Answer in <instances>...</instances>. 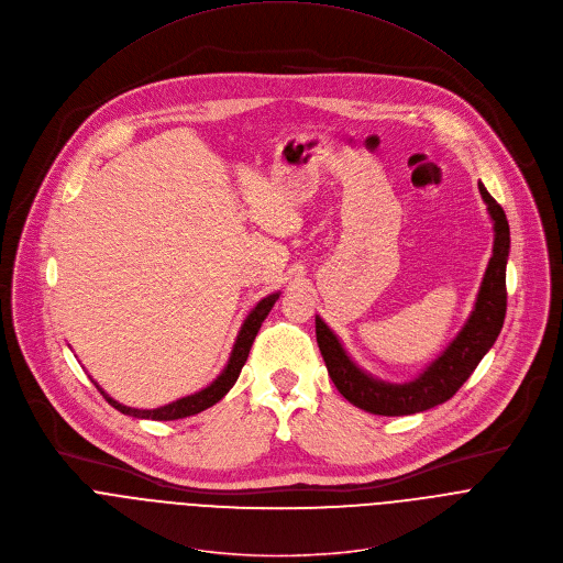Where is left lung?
<instances>
[{
  "label": "left lung",
  "mask_w": 563,
  "mask_h": 563,
  "mask_svg": "<svg viewBox=\"0 0 563 563\" xmlns=\"http://www.w3.org/2000/svg\"><path fill=\"white\" fill-rule=\"evenodd\" d=\"M479 195L493 221V256L488 261L475 307L453 342L411 383L394 385L373 378L344 351L338 335L316 316V340L335 389L357 409L373 416H411L451 400L471 378L475 366L495 344L506 316V261L510 230L501 206L479 183Z\"/></svg>",
  "instance_id": "obj_1"
}]
</instances>
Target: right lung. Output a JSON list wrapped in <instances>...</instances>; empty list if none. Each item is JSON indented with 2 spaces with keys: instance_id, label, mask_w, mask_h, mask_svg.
Returning a JSON list of instances; mask_svg holds the SVG:
<instances>
[{
  "instance_id": "right-lung-1",
  "label": "right lung",
  "mask_w": 563,
  "mask_h": 563,
  "mask_svg": "<svg viewBox=\"0 0 563 563\" xmlns=\"http://www.w3.org/2000/svg\"><path fill=\"white\" fill-rule=\"evenodd\" d=\"M278 296H280V291L269 294L267 298H263V300L250 311V316H247L245 322L241 324V331H239V335H236V342H234V346H232L230 360H228L225 368L221 371V376H219L212 385H208L206 389H201V391H197V394H192V396H185V398H180V400H176V402H169V405H165V407H158V409H132V407H125V405L112 400L95 380H92V383H95V387L101 391V396L106 398V402H108L110 407H114V409L121 411L123 416H132V418H136V420H158V422L163 420V422H167V420H180V418L197 416V413H201V411L214 407L219 400H223L225 394L234 387V383H236L239 376H241L243 364L247 362V355H250V349H252V344H254V338H256V333H258L263 320H265L267 313L272 311L274 302L278 300Z\"/></svg>"
}]
</instances>
